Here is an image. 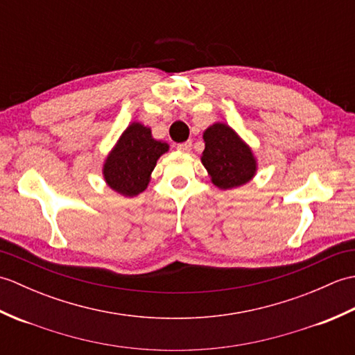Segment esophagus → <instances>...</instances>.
Segmentation results:
<instances>
[{
	"label": "esophagus",
	"mask_w": 355,
	"mask_h": 355,
	"mask_svg": "<svg viewBox=\"0 0 355 355\" xmlns=\"http://www.w3.org/2000/svg\"><path fill=\"white\" fill-rule=\"evenodd\" d=\"M177 149L182 150V153H189L192 149V141H184V143H178Z\"/></svg>",
	"instance_id": "1"
}]
</instances>
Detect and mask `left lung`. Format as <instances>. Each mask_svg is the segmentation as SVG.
I'll return each mask as SVG.
<instances>
[{
  "label": "left lung",
  "mask_w": 355,
  "mask_h": 355,
  "mask_svg": "<svg viewBox=\"0 0 355 355\" xmlns=\"http://www.w3.org/2000/svg\"><path fill=\"white\" fill-rule=\"evenodd\" d=\"M202 137L206 148L201 162L215 186L232 189L250 182L256 171L254 157L230 126L215 123L207 128Z\"/></svg>",
  "instance_id": "8db88e82"
}]
</instances>
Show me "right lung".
I'll list each match as a JSON object with an SVG mask.
<instances>
[{"label": "right lung", "mask_w": 355, "mask_h": 355, "mask_svg": "<svg viewBox=\"0 0 355 355\" xmlns=\"http://www.w3.org/2000/svg\"><path fill=\"white\" fill-rule=\"evenodd\" d=\"M168 148V143L153 139L149 128L130 125L105 162L103 175L108 186L125 197L139 195L146 189L150 172Z\"/></svg>", "instance_id": "add662e5"}]
</instances>
